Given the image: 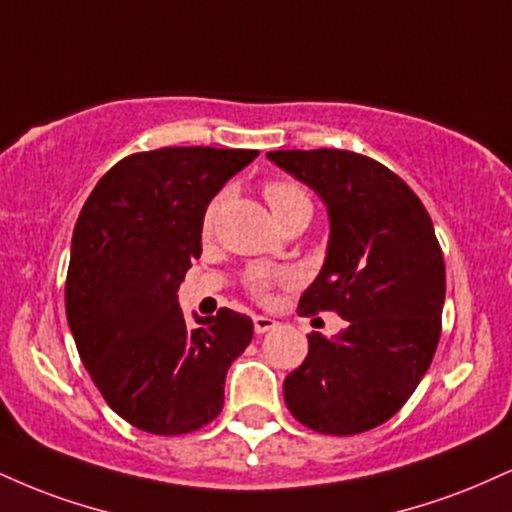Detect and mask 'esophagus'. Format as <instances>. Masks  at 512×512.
I'll list each match as a JSON object with an SVG mask.
<instances>
[{
    "instance_id": "34e87169",
    "label": "esophagus",
    "mask_w": 512,
    "mask_h": 512,
    "mask_svg": "<svg viewBox=\"0 0 512 512\" xmlns=\"http://www.w3.org/2000/svg\"><path fill=\"white\" fill-rule=\"evenodd\" d=\"M252 326H255V334H267V331L276 329L279 322H276V319H272V317H267V315H255V317H252Z\"/></svg>"
}]
</instances>
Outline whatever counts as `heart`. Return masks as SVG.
<instances>
[{
  "label": "heart",
  "mask_w": 512,
  "mask_h": 512,
  "mask_svg": "<svg viewBox=\"0 0 512 512\" xmlns=\"http://www.w3.org/2000/svg\"><path fill=\"white\" fill-rule=\"evenodd\" d=\"M264 195H267V202H269V207H272V212H281V209L300 205V202H310L303 190H300L298 186H293V183H269L267 190H264ZM214 214H217V202H214V205H209V209H207V217H205L207 231H209V226H212ZM272 279H274L272 274L257 272L255 276H252V291H255L257 295H264V291H267Z\"/></svg>",
  "instance_id": "1"
}]
</instances>
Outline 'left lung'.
I'll list each match as a JSON object with an SVG mask.
<instances>
[{
	"label": "left lung",
	"mask_w": 512,
	"mask_h": 512,
	"mask_svg": "<svg viewBox=\"0 0 512 512\" xmlns=\"http://www.w3.org/2000/svg\"><path fill=\"white\" fill-rule=\"evenodd\" d=\"M269 162L315 190L329 243L298 315L336 310L348 326L307 336L305 362L283 381V400L305 427L360 434L403 408L441 336L446 267L420 197L374 159L348 150H276Z\"/></svg>",
	"instance_id": "obj_1"
}]
</instances>
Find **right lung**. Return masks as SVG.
Listing matches in <instances>:
<instances>
[{"label": "right lung", "instance_id": "obj_1", "mask_svg": "<svg viewBox=\"0 0 512 512\" xmlns=\"http://www.w3.org/2000/svg\"><path fill=\"white\" fill-rule=\"evenodd\" d=\"M260 152L162 147L121 159L85 200L71 240L66 319L116 415L150 434H188L224 408L252 319L221 307L188 326L178 286L202 252L212 197Z\"/></svg>", "mask_w": 512, "mask_h": 512}]
</instances>
